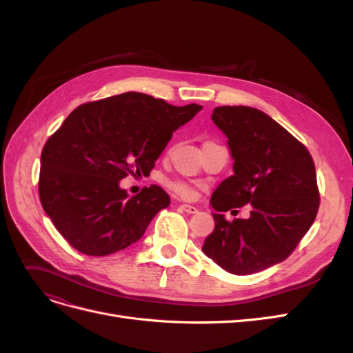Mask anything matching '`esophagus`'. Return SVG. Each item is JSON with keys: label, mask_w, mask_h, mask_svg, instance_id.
Returning a JSON list of instances; mask_svg holds the SVG:
<instances>
[{"label": "esophagus", "mask_w": 353, "mask_h": 353, "mask_svg": "<svg viewBox=\"0 0 353 353\" xmlns=\"http://www.w3.org/2000/svg\"><path fill=\"white\" fill-rule=\"evenodd\" d=\"M179 208L183 209L184 212H187V213H197V208L193 206V205H181Z\"/></svg>", "instance_id": "34e87169"}]
</instances>
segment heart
<instances>
[{
	"label": "heart",
	"instance_id": "1",
	"mask_svg": "<svg viewBox=\"0 0 353 353\" xmlns=\"http://www.w3.org/2000/svg\"><path fill=\"white\" fill-rule=\"evenodd\" d=\"M170 188H172L175 193H178L179 196L187 197V199L188 197H193V194H194L193 188H191L187 184H184V183H172V184H170Z\"/></svg>",
	"mask_w": 353,
	"mask_h": 353
}]
</instances>
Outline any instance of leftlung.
Listing matches in <instances>:
<instances>
[{"label": "left lung", "mask_w": 353, "mask_h": 353, "mask_svg": "<svg viewBox=\"0 0 353 353\" xmlns=\"http://www.w3.org/2000/svg\"><path fill=\"white\" fill-rule=\"evenodd\" d=\"M212 121L228 140L234 175L213 191L215 230L203 253L221 268L249 275L290 256L319 208L314 160L306 147L266 113L221 105ZM249 202L248 220L228 223L221 213Z\"/></svg>", "instance_id": "left-lung-1"}]
</instances>
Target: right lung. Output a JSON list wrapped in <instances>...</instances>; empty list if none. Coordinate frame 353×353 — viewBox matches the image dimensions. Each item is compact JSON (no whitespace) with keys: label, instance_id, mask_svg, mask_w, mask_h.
I'll use <instances>...</instances> for the list:
<instances>
[{"label":"right lung","instance_id":"add662e5","mask_svg":"<svg viewBox=\"0 0 353 353\" xmlns=\"http://www.w3.org/2000/svg\"><path fill=\"white\" fill-rule=\"evenodd\" d=\"M200 110L131 91L82 104L66 117L42 148L39 199L72 248L105 256L143 237L170 199L157 185L130 197L121 179L150 174L172 134Z\"/></svg>","mask_w":353,"mask_h":353}]
</instances>
